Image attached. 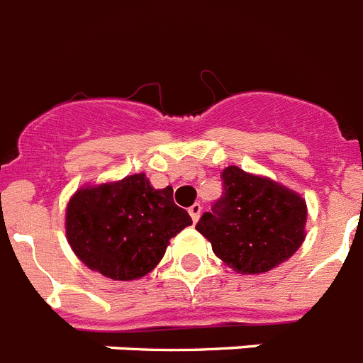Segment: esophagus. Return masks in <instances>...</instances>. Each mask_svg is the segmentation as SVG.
Wrapping results in <instances>:
<instances>
[{"instance_id": "34e87169", "label": "esophagus", "mask_w": 363, "mask_h": 363, "mask_svg": "<svg viewBox=\"0 0 363 363\" xmlns=\"http://www.w3.org/2000/svg\"><path fill=\"white\" fill-rule=\"evenodd\" d=\"M200 213H201V205L200 203H194V205H191V207H189V214H191V218H192V221H194V223H196L198 218H200Z\"/></svg>"}]
</instances>
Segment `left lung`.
<instances>
[{"label": "left lung", "instance_id": "1", "mask_svg": "<svg viewBox=\"0 0 363 363\" xmlns=\"http://www.w3.org/2000/svg\"><path fill=\"white\" fill-rule=\"evenodd\" d=\"M223 192L196 229L234 271L259 274L293 256L303 242L306 201L267 178L238 167L221 172Z\"/></svg>", "mask_w": 363, "mask_h": 363}]
</instances>
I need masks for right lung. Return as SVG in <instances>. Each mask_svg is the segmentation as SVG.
<instances>
[{
	"mask_svg": "<svg viewBox=\"0 0 363 363\" xmlns=\"http://www.w3.org/2000/svg\"><path fill=\"white\" fill-rule=\"evenodd\" d=\"M192 220L174 203L172 187H150L145 174L78 191L67 207V238L92 271L112 280L145 277L169 240Z\"/></svg>",
	"mask_w": 363,
	"mask_h": 363,
	"instance_id": "right-lung-1",
	"label": "right lung"
}]
</instances>
